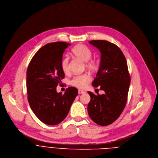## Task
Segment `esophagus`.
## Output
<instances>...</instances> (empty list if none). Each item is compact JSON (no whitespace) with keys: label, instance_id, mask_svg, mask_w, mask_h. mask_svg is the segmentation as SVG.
<instances>
[{"label":"esophagus","instance_id":"obj_1","mask_svg":"<svg viewBox=\"0 0 158 158\" xmlns=\"http://www.w3.org/2000/svg\"><path fill=\"white\" fill-rule=\"evenodd\" d=\"M78 92H79V94H84V93H85V91H84V90H78Z\"/></svg>","mask_w":158,"mask_h":158}]
</instances>
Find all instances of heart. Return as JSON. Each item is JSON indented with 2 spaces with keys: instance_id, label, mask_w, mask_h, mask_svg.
<instances>
[{
  "instance_id": "obj_1",
  "label": "heart",
  "mask_w": 158,
  "mask_h": 158,
  "mask_svg": "<svg viewBox=\"0 0 158 158\" xmlns=\"http://www.w3.org/2000/svg\"><path fill=\"white\" fill-rule=\"evenodd\" d=\"M73 54L77 59L84 63L85 67L90 71L95 72L99 68V61L96 58H91L92 52L91 50L85 45L79 44L72 49ZM61 67L64 73L69 71V58L64 57L61 62ZM91 77L87 74L77 75L73 77L70 81V84L79 89L84 88L90 81Z\"/></svg>"
}]
</instances>
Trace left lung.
<instances>
[{
    "label": "left lung",
    "instance_id": "1",
    "mask_svg": "<svg viewBox=\"0 0 158 158\" xmlns=\"http://www.w3.org/2000/svg\"><path fill=\"white\" fill-rule=\"evenodd\" d=\"M89 43L101 52L100 68L92 84L95 87L99 86L105 93L96 95L88 92L90 96L88 114L95 123L107 126L114 122L125 107L130 76L126 58L119 47L106 40Z\"/></svg>",
    "mask_w": 158,
    "mask_h": 158
}]
</instances>
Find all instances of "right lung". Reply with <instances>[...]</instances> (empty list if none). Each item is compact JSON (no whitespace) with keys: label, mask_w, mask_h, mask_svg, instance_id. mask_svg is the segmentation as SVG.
Segmentation results:
<instances>
[{"label":"right lung","mask_w":158,"mask_h":158,"mask_svg":"<svg viewBox=\"0 0 158 158\" xmlns=\"http://www.w3.org/2000/svg\"><path fill=\"white\" fill-rule=\"evenodd\" d=\"M71 43H50L33 56L27 71V91L30 106L38 119L49 125L61 123L67 117L78 90L68 87L64 94L56 87L64 78L61 67L63 54Z\"/></svg>","instance_id":"obj_1"}]
</instances>
